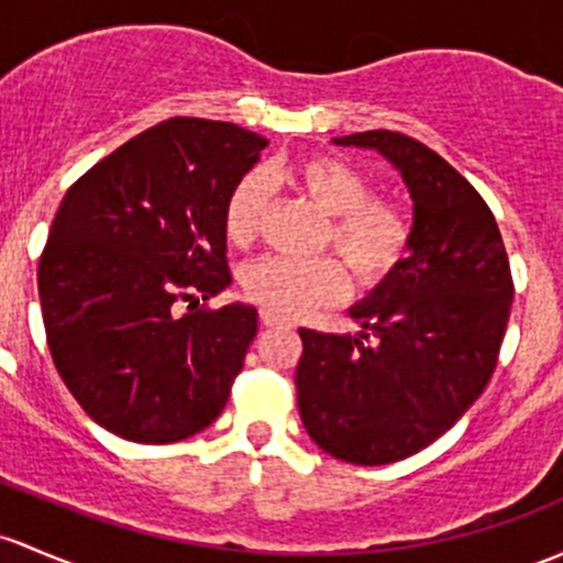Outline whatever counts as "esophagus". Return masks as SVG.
I'll return each instance as SVG.
<instances>
[{"mask_svg":"<svg viewBox=\"0 0 563 563\" xmlns=\"http://www.w3.org/2000/svg\"><path fill=\"white\" fill-rule=\"evenodd\" d=\"M286 323V318L277 316V312H269V310H262V327L272 329V327H283Z\"/></svg>","mask_w":563,"mask_h":563,"instance_id":"1","label":"esophagus"}]
</instances>
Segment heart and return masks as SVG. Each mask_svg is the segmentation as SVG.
I'll use <instances>...</instances> for the list:
<instances>
[{"label": "heart", "instance_id": "b5f03b06", "mask_svg": "<svg viewBox=\"0 0 563 563\" xmlns=\"http://www.w3.org/2000/svg\"><path fill=\"white\" fill-rule=\"evenodd\" d=\"M277 175L331 216L327 242L342 256L361 286L386 280L410 253L412 221L394 199L372 197L369 177L334 153H307L283 164ZM266 183L258 173L242 175L223 205V229L234 245H251L262 229ZM347 277L336 258L291 262L264 256L242 275V291L264 310L283 318L331 305L345 294Z\"/></svg>", "mask_w": 563, "mask_h": 563}]
</instances>
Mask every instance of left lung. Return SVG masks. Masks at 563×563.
<instances>
[{
    "label": "left lung",
    "instance_id": "left-lung-1",
    "mask_svg": "<svg viewBox=\"0 0 563 563\" xmlns=\"http://www.w3.org/2000/svg\"><path fill=\"white\" fill-rule=\"evenodd\" d=\"M412 197L410 256L351 307L358 334L299 329L297 396L318 448L347 464H394L445 434L496 369L512 307L499 227L464 175L407 134L358 132Z\"/></svg>",
    "mask_w": 563,
    "mask_h": 563
}]
</instances>
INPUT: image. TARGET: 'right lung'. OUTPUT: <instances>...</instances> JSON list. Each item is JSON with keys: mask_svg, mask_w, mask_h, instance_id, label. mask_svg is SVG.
<instances>
[{"mask_svg": "<svg viewBox=\"0 0 563 563\" xmlns=\"http://www.w3.org/2000/svg\"><path fill=\"white\" fill-rule=\"evenodd\" d=\"M264 147L234 123L169 118L93 164L58 207L37 269L47 347L112 434L167 445L227 407L258 312L202 301L232 283L223 205Z\"/></svg>", "mask_w": 563, "mask_h": 563, "instance_id": "add662e5", "label": "right lung"}]
</instances>
